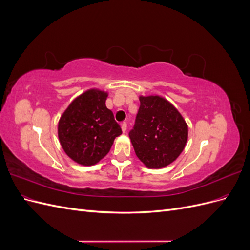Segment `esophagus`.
<instances>
[{
	"label": "esophagus",
	"instance_id": "1",
	"mask_svg": "<svg viewBox=\"0 0 250 250\" xmlns=\"http://www.w3.org/2000/svg\"><path fill=\"white\" fill-rule=\"evenodd\" d=\"M121 128H122V131L123 132H126V130H127V123L123 122L122 124H121Z\"/></svg>",
	"mask_w": 250,
	"mask_h": 250
}]
</instances>
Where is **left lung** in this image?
I'll list each match as a JSON object with an SVG mask.
<instances>
[{
	"label": "left lung",
	"mask_w": 250,
	"mask_h": 250,
	"mask_svg": "<svg viewBox=\"0 0 250 250\" xmlns=\"http://www.w3.org/2000/svg\"><path fill=\"white\" fill-rule=\"evenodd\" d=\"M140 102L129 131L135 154L147 168H164L185 149L188 125L178 110L162 97H140Z\"/></svg>",
	"instance_id": "1"
}]
</instances>
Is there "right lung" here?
<instances>
[{"label": "right lung", "mask_w": 250, "mask_h": 250, "mask_svg": "<svg viewBox=\"0 0 250 250\" xmlns=\"http://www.w3.org/2000/svg\"><path fill=\"white\" fill-rule=\"evenodd\" d=\"M107 93L89 89L76 98L58 123V138L64 152L83 166L97 164L106 155L122 133L110 109Z\"/></svg>", "instance_id": "right-lung-1"}]
</instances>
